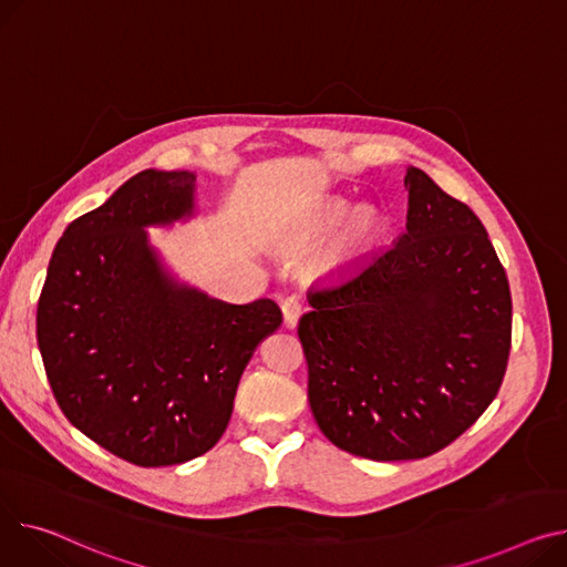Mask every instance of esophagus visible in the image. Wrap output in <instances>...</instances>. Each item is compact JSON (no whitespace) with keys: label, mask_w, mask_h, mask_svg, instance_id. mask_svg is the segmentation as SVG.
I'll return each instance as SVG.
<instances>
[{"label":"esophagus","mask_w":567,"mask_h":567,"mask_svg":"<svg viewBox=\"0 0 567 567\" xmlns=\"http://www.w3.org/2000/svg\"><path fill=\"white\" fill-rule=\"evenodd\" d=\"M300 315H303V300H300V296L291 293L282 300V317H285V326L287 328H296Z\"/></svg>","instance_id":"34e87169"}]
</instances>
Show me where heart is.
Instances as JSON below:
<instances>
[{
  "instance_id": "1",
  "label": "heart",
  "mask_w": 567,
  "mask_h": 567,
  "mask_svg": "<svg viewBox=\"0 0 567 567\" xmlns=\"http://www.w3.org/2000/svg\"><path fill=\"white\" fill-rule=\"evenodd\" d=\"M351 212V205L344 200H330L326 203L308 223L300 237L303 239H315L321 237L326 233H330L332 228H337L339 223H342ZM383 235V220L375 209H360L351 216V220L344 225L342 233H339L328 250V261L337 264V261H344L353 255H360L364 250H369L375 241L381 239Z\"/></svg>"
}]
</instances>
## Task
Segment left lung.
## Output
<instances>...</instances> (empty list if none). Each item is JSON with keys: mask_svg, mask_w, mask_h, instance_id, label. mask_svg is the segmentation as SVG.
<instances>
[{"mask_svg": "<svg viewBox=\"0 0 567 567\" xmlns=\"http://www.w3.org/2000/svg\"><path fill=\"white\" fill-rule=\"evenodd\" d=\"M396 246L315 289L298 323L321 433L369 461H414L461 437L497 396L513 300L478 216L420 168Z\"/></svg>", "mask_w": 567, "mask_h": 567, "instance_id": "obj_1", "label": "left lung"}]
</instances>
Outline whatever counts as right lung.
<instances>
[{
    "instance_id": "right-lung-1",
    "label": "right lung",
    "mask_w": 567,
    "mask_h": 567,
    "mask_svg": "<svg viewBox=\"0 0 567 567\" xmlns=\"http://www.w3.org/2000/svg\"><path fill=\"white\" fill-rule=\"evenodd\" d=\"M194 182L143 171L74 218L38 298V349L61 412L138 467L209 451L255 349L282 323L271 298L223 303L162 271L143 228L192 214Z\"/></svg>"
}]
</instances>
